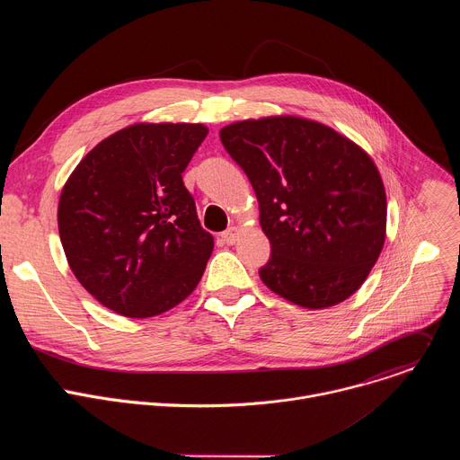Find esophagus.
I'll use <instances>...</instances> for the list:
<instances>
[{
	"label": "esophagus",
	"instance_id": "esophagus-1",
	"mask_svg": "<svg viewBox=\"0 0 460 460\" xmlns=\"http://www.w3.org/2000/svg\"><path fill=\"white\" fill-rule=\"evenodd\" d=\"M238 234H240V229H238V227H229L227 231L222 233V238H224L226 243L233 245V243L238 240Z\"/></svg>",
	"mask_w": 460,
	"mask_h": 460
}]
</instances>
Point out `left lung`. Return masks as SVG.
I'll return each instance as SVG.
<instances>
[{"label":"left lung","mask_w":460,"mask_h":460,"mask_svg":"<svg viewBox=\"0 0 460 460\" xmlns=\"http://www.w3.org/2000/svg\"><path fill=\"white\" fill-rule=\"evenodd\" d=\"M220 140L247 174L271 242L261 282L305 309L349 298L385 240V190L371 156L335 128L289 114L234 121Z\"/></svg>","instance_id":"left-lung-1"}]
</instances>
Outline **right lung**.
I'll return each instance as SVG.
<instances>
[{
	"label": "right lung",
	"mask_w": 460,
	"mask_h": 460,
	"mask_svg": "<svg viewBox=\"0 0 460 460\" xmlns=\"http://www.w3.org/2000/svg\"><path fill=\"white\" fill-rule=\"evenodd\" d=\"M208 133L202 123H133L65 181L59 240L78 282L107 309L156 316L199 286L215 242L181 172Z\"/></svg>",
	"instance_id": "1"
}]
</instances>
